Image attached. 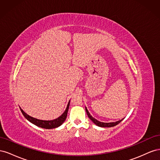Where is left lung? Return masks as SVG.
I'll return each instance as SVG.
<instances>
[{
    "label": "left lung",
    "mask_w": 160,
    "mask_h": 160,
    "mask_svg": "<svg viewBox=\"0 0 160 160\" xmlns=\"http://www.w3.org/2000/svg\"><path fill=\"white\" fill-rule=\"evenodd\" d=\"M85 110H86V112L87 114H88L89 118L93 122L95 125H98L99 127H102V128H111V127H114L115 125H117L118 124H119L122 121L123 119H121L119 121H118V122H111V123H103V122H100L99 121L97 120L96 119H95L94 118L92 117V116L90 115V113H89V111L87 109V108H85Z\"/></svg>",
    "instance_id": "1"
}]
</instances>
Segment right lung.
<instances>
[{"label":"right lung","mask_w":160,"mask_h":160,"mask_svg":"<svg viewBox=\"0 0 160 160\" xmlns=\"http://www.w3.org/2000/svg\"><path fill=\"white\" fill-rule=\"evenodd\" d=\"M69 103H70V101H69L68 105H67V107L65 111V112L62 113L60 116V117H59L54 120H51V121L40 120V119H37L36 118H34L32 117H31V116L28 115V114H27L21 108H20V109H21L22 113L23 114L24 116H25V118L26 119H27L32 123L35 124V125H37V126L42 128L53 129V128H56L57 127L60 126V125L61 124H62V123H63L65 121L66 118L67 116V112H68L69 108Z\"/></svg>","instance_id":"obj_1"}]
</instances>
